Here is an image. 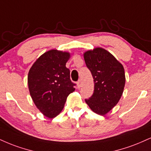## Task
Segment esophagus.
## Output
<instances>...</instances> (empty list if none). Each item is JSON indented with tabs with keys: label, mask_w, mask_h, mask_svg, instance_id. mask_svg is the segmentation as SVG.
I'll use <instances>...</instances> for the list:
<instances>
[{
	"label": "esophagus",
	"mask_w": 151,
	"mask_h": 151,
	"mask_svg": "<svg viewBox=\"0 0 151 151\" xmlns=\"http://www.w3.org/2000/svg\"><path fill=\"white\" fill-rule=\"evenodd\" d=\"M81 80L80 79V80H79V81L77 82V87L78 88H81Z\"/></svg>",
	"instance_id": "1"
}]
</instances>
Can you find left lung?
I'll list each match as a JSON object with an SVG mask.
<instances>
[{
  "label": "left lung",
  "instance_id": "left-lung-1",
  "mask_svg": "<svg viewBox=\"0 0 151 151\" xmlns=\"http://www.w3.org/2000/svg\"><path fill=\"white\" fill-rule=\"evenodd\" d=\"M94 81L93 95L85 99L92 111L105 115L119 102L125 85L123 65L108 50L96 48L83 53Z\"/></svg>",
  "mask_w": 151,
  "mask_h": 151
}]
</instances>
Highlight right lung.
Listing matches in <instances>:
<instances>
[{
    "mask_svg": "<svg viewBox=\"0 0 151 151\" xmlns=\"http://www.w3.org/2000/svg\"><path fill=\"white\" fill-rule=\"evenodd\" d=\"M70 52L48 50L36 60L28 74V86L34 104L48 118L59 115L75 83L70 79L66 63Z\"/></svg>",
    "mask_w": 151,
    "mask_h": 151,
    "instance_id": "add662e5",
    "label": "right lung"
}]
</instances>
